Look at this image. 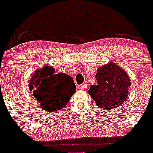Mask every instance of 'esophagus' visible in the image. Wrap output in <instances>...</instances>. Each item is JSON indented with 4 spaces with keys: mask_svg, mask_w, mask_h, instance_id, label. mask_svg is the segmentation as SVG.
<instances>
[{
    "mask_svg": "<svg viewBox=\"0 0 153 153\" xmlns=\"http://www.w3.org/2000/svg\"><path fill=\"white\" fill-rule=\"evenodd\" d=\"M86 87H87V84L84 83V84H82V85H80L79 86V88L81 89V90H82V91H85L86 89Z\"/></svg>",
    "mask_w": 153,
    "mask_h": 153,
    "instance_id": "34e87169",
    "label": "esophagus"
}]
</instances>
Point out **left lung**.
I'll list each match as a JSON object with an SVG mask.
<instances>
[{"instance_id":"1","label":"left lung","mask_w":153,"mask_h":153,"mask_svg":"<svg viewBox=\"0 0 153 153\" xmlns=\"http://www.w3.org/2000/svg\"><path fill=\"white\" fill-rule=\"evenodd\" d=\"M97 85H92L88 94L100 108L117 109L128 97L131 80L126 71L112 61L98 67Z\"/></svg>"}]
</instances>
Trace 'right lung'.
<instances>
[{
  "instance_id": "1",
  "label": "right lung",
  "mask_w": 153,
  "mask_h": 153,
  "mask_svg": "<svg viewBox=\"0 0 153 153\" xmlns=\"http://www.w3.org/2000/svg\"><path fill=\"white\" fill-rule=\"evenodd\" d=\"M28 87L40 107L49 113L66 106L76 91L71 77L64 73L55 74L54 67L48 65L35 71Z\"/></svg>"
}]
</instances>
